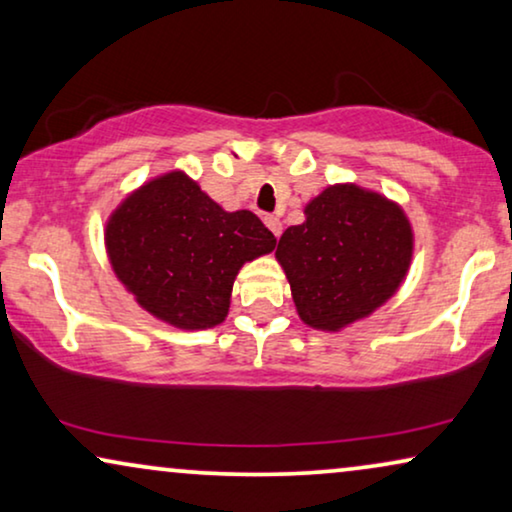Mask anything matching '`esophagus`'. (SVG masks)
<instances>
[{
	"mask_svg": "<svg viewBox=\"0 0 512 512\" xmlns=\"http://www.w3.org/2000/svg\"><path fill=\"white\" fill-rule=\"evenodd\" d=\"M265 226H268L270 230H272V235H275V237H279V235H282V221H279L277 219V216H272V214H268V216H265Z\"/></svg>",
	"mask_w": 512,
	"mask_h": 512,
	"instance_id": "34e87169",
	"label": "esophagus"
}]
</instances>
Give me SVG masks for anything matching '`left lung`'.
Here are the masks:
<instances>
[{
  "label": "left lung",
  "mask_w": 512,
  "mask_h": 512,
  "mask_svg": "<svg viewBox=\"0 0 512 512\" xmlns=\"http://www.w3.org/2000/svg\"><path fill=\"white\" fill-rule=\"evenodd\" d=\"M415 233L398 202L333 184L305 205V221L279 237L275 258L303 324L338 333L401 289Z\"/></svg>",
  "instance_id": "1"
}]
</instances>
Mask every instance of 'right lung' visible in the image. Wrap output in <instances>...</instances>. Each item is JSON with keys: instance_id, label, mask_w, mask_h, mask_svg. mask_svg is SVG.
<instances>
[{"instance_id": "right-lung-1", "label": "right lung", "mask_w": 512, "mask_h": 512, "mask_svg": "<svg viewBox=\"0 0 512 512\" xmlns=\"http://www.w3.org/2000/svg\"><path fill=\"white\" fill-rule=\"evenodd\" d=\"M275 242L254 212H226L181 170L132 191L104 226L118 282L151 317L184 331L219 326L237 272Z\"/></svg>"}]
</instances>
